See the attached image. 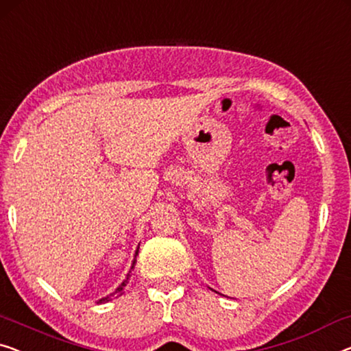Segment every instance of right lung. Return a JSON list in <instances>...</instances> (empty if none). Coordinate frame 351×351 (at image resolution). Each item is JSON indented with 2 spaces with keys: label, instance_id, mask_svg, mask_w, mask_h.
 <instances>
[{
  "label": "right lung",
  "instance_id": "add662e5",
  "mask_svg": "<svg viewBox=\"0 0 351 351\" xmlns=\"http://www.w3.org/2000/svg\"><path fill=\"white\" fill-rule=\"evenodd\" d=\"M138 247H140V245H138ZM138 247H137V250H135V255H134V261H132V266H130V271H129V273H128V276H125V279H124V280L121 282V285H119V287H118V289H117V290H114L113 293H110V295H107V296H104V298H101V300H99V301H96V302H97V304H102V302H108L110 300H112V298H113V296H118V295H121V293H123V290H124V287L129 284V279H130V273H132V269H134V266H135V261H137V260H135V258H137V255H138Z\"/></svg>",
  "mask_w": 351,
  "mask_h": 351
}]
</instances>
